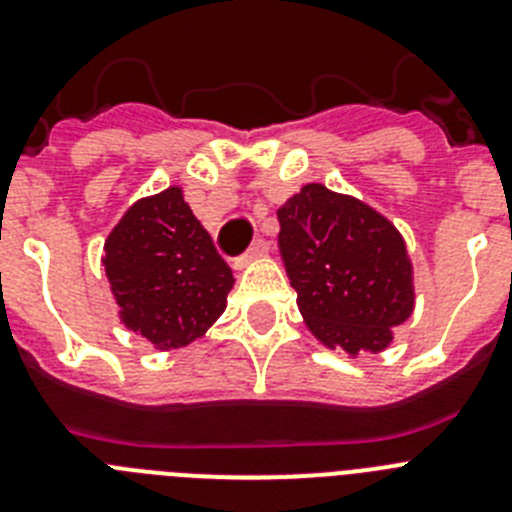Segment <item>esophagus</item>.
Wrapping results in <instances>:
<instances>
[{
	"instance_id": "1",
	"label": "esophagus",
	"mask_w": 512,
	"mask_h": 512,
	"mask_svg": "<svg viewBox=\"0 0 512 512\" xmlns=\"http://www.w3.org/2000/svg\"><path fill=\"white\" fill-rule=\"evenodd\" d=\"M266 251H269V243H266L264 238H256V241H253L251 246H248V251L233 261V266H235V269H243V266H248V264H251V261H256V259H261V256H266Z\"/></svg>"
}]
</instances>
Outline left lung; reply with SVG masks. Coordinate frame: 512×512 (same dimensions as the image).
<instances>
[{"instance_id": "8db88e82", "label": "left lung", "mask_w": 512, "mask_h": 512, "mask_svg": "<svg viewBox=\"0 0 512 512\" xmlns=\"http://www.w3.org/2000/svg\"><path fill=\"white\" fill-rule=\"evenodd\" d=\"M279 251L312 336L348 356L379 354L413 315L400 230L356 197L305 184L277 210Z\"/></svg>"}]
</instances>
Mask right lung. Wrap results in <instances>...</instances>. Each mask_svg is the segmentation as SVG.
Here are the masks:
<instances>
[{
	"label": "right lung",
	"mask_w": 512,
	"mask_h": 512,
	"mask_svg": "<svg viewBox=\"0 0 512 512\" xmlns=\"http://www.w3.org/2000/svg\"><path fill=\"white\" fill-rule=\"evenodd\" d=\"M102 264L125 328L158 351L205 336L235 282L182 187L135 202L107 235Z\"/></svg>",
	"instance_id": "add662e5"
}]
</instances>
